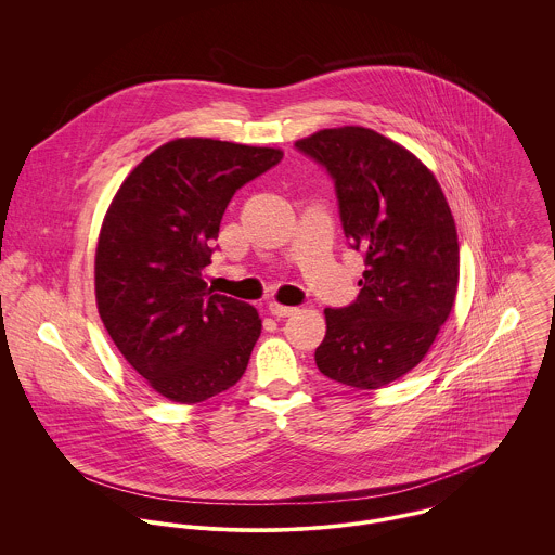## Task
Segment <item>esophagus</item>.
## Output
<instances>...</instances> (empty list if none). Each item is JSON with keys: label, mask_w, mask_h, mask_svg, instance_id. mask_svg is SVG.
Here are the masks:
<instances>
[{"label": "esophagus", "mask_w": 555, "mask_h": 555, "mask_svg": "<svg viewBox=\"0 0 555 555\" xmlns=\"http://www.w3.org/2000/svg\"><path fill=\"white\" fill-rule=\"evenodd\" d=\"M269 312L275 318H286L293 317V314L297 312V308H291V306H282V304H278V301H271V304H269Z\"/></svg>", "instance_id": "esophagus-1"}]
</instances>
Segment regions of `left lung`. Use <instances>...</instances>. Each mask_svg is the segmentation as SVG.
<instances>
[{
    "mask_svg": "<svg viewBox=\"0 0 555 555\" xmlns=\"http://www.w3.org/2000/svg\"><path fill=\"white\" fill-rule=\"evenodd\" d=\"M295 145L333 177L344 233L367 264L357 301L324 310L318 370L352 389L387 387L423 361L455 306L451 207L421 159L370 128H326Z\"/></svg>",
    "mask_w": 555,
    "mask_h": 555,
    "instance_id": "obj_1",
    "label": "left lung"
}]
</instances>
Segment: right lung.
Listing matches in <instances>:
<instances>
[{
  "mask_svg": "<svg viewBox=\"0 0 555 555\" xmlns=\"http://www.w3.org/2000/svg\"><path fill=\"white\" fill-rule=\"evenodd\" d=\"M275 147L175 139L124 179L95 247V304L147 385L198 403L237 385L262 320L203 280L211 241L241 185L275 166Z\"/></svg>",
  "mask_w": 555,
  "mask_h": 555,
  "instance_id": "1",
  "label": "right lung"
}]
</instances>
